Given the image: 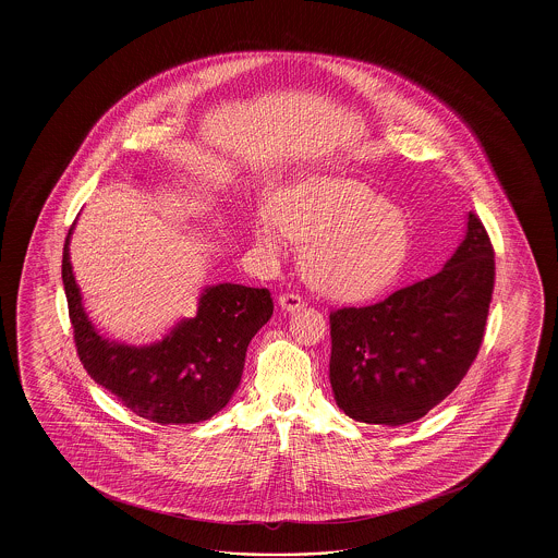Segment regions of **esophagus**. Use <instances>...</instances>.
<instances>
[{"label": "esophagus", "mask_w": 558, "mask_h": 558, "mask_svg": "<svg viewBox=\"0 0 558 558\" xmlns=\"http://www.w3.org/2000/svg\"><path fill=\"white\" fill-rule=\"evenodd\" d=\"M278 303H280L282 310L294 312V310H301V307H303V296L296 294V292H282V294L278 296Z\"/></svg>", "instance_id": "1"}]
</instances>
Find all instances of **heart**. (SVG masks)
<instances>
[{
  "mask_svg": "<svg viewBox=\"0 0 558 558\" xmlns=\"http://www.w3.org/2000/svg\"><path fill=\"white\" fill-rule=\"evenodd\" d=\"M276 228L303 248L307 282L337 299H364L391 284L410 253V226L398 207L349 178H318L284 190L271 205ZM255 236L274 248L276 230Z\"/></svg>",
  "mask_w": 558,
  "mask_h": 558,
  "instance_id": "1",
  "label": "heart"
}]
</instances>
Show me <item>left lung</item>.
<instances>
[{
  "mask_svg": "<svg viewBox=\"0 0 558 558\" xmlns=\"http://www.w3.org/2000/svg\"><path fill=\"white\" fill-rule=\"evenodd\" d=\"M494 244L475 213L444 269L364 307L330 312V385L349 418L414 423L450 396L485 337Z\"/></svg>",
  "mask_w": 558,
  "mask_h": 558,
  "instance_id": "left-lung-1",
  "label": "left lung"
}]
</instances>
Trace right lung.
<instances>
[{"label": "right lung", "mask_w": 558, "mask_h": 558, "mask_svg": "<svg viewBox=\"0 0 558 558\" xmlns=\"http://www.w3.org/2000/svg\"><path fill=\"white\" fill-rule=\"evenodd\" d=\"M71 230L62 251V282L83 368L146 421L194 425L211 418L236 391L246 347L274 314L269 291L217 284L203 292L196 316L178 324L159 343H108L81 307L69 262Z\"/></svg>", "instance_id": "1"}]
</instances>
